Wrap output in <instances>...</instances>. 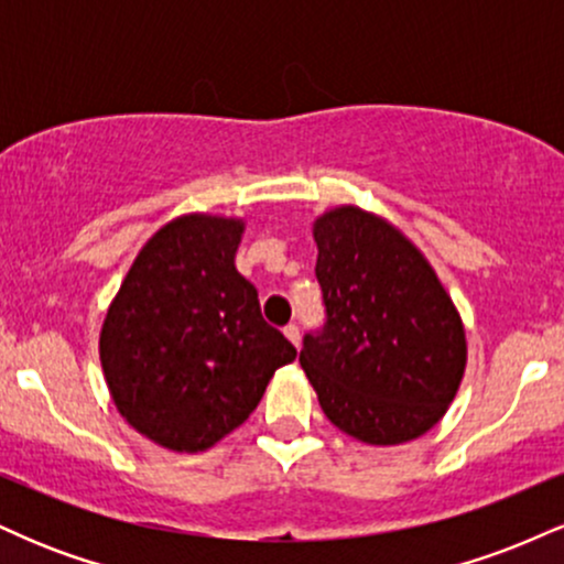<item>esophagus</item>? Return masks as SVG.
I'll return each mask as SVG.
<instances>
[{
    "instance_id": "34e87169",
    "label": "esophagus",
    "mask_w": 564,
    "mask_h": 564,
    "mask_svg": "<svg viewBox=\"0 0 564 564\" xmlns=\"http://www.w3.org/2000/svg\"><path fill=\"white\" fill-rule=\"evenodd\" d=\"M283 334H286V339L291 341V345H294V347H300V341H302L300 326H294V323H289V326L283 328Z\"/></svg>"
}]
</instances>
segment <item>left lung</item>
I'll list each match as a JSON object with an SVG mask.
<instances>
[{"label":"left lung","instance_id":"1","mask_svg":"<svg viewBox=\"0 0 564 564\" xmlns=\"http://www.w3.org/2000/svg\"><path fill=\"white\" fill-rule=\"evenodd\" d=\"M326 323L300 364L328 422L368 445L432 430L462 384L467 339L435 270L394 225L358 206L315 219Z\"/></svg>","mask_w":564,"mask_h":564}]
</instances>
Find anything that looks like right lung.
I'll use <instances>...</instances> for the list:
<instances>
[{"instance_id":"obj_1","label":"right lung","mask_w":564,"mask_h":564,"mask_svg":"<svg viewBox=\"0 0 564 564\" xmlns=\"http://www.w3.org/2000/svg\"><path fill=\"white\" fill-rule=\"evenodd\" d=\"M241 232V219H172L142 246L102 323L116 408L170 451L198 453L230 435L296 358L236 270Z\"/></svg>"}]
</instances>
